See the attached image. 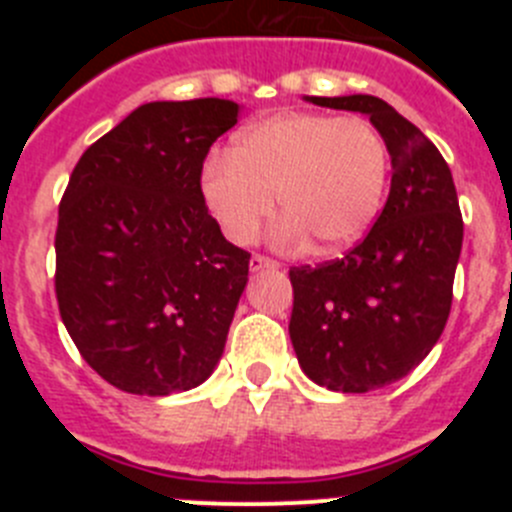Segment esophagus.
I'll return each mask as SVG.
<instances>
[{"mask_svg":"<svg viewBox=\"0 0 512 512\" xmlns=\"http://www.w3.org/2000/svg\"><path fill=\"white\" fill-rule=\"evenodd\" d=\"M277 261L266 259V256H261V253H253L251 256V271H261V269H277Z\"/></svg>","mask_w":512,"mask_h":512,"instance_id":"obj_1","label":"esophagus"}]
</instances>
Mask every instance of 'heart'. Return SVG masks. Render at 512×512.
I'll list each match as a JSON object with an SVG mask.
<instances>
[{"instance_id":"1","label":"heart","mask_w":512,"mask_h":512,"mask_svg":"<svg viewBox=\"0 0 512 512\" xmlns=\"http://www.w3.org/2000/svg\"><path fill=\"white\" fill-rule=\"evenodd\" d=\"M387 182L390 151L372 122L289 112L243 130L230 156L207 161L202 200L238 246L253 243L279 202V246L312 238L320 253H338L369 233Z\"/></svg>"}]
</instances>
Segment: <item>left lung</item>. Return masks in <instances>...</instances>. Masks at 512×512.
<instances>
[{"label": "left lung", "mask_w": 512, "mask_h": 512, "mask_svg": "<svg viewBox=\"0 0 512 512\" xmlns=\"http://www.w3.org/2000/svg\"><path fill=\"white\" fill-rule=\"evenodd\" d=\"M369 117L392 158L382 215L343 259L289 269V338L302 372L333 392H372L410 374L441 338L459 264V197L438 148L372 94L307 97Z\"/></svg>", "instance_id": "obj_1"}]
</instances>
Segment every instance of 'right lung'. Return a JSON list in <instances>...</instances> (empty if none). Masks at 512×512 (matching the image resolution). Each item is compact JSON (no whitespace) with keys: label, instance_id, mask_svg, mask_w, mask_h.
<instances>
[{"label":"right lung","instance_id":"add662e5","mask_svg":"<svg viewBox=\"0 0 512 512\" xmlns=\"http://www.w3.org/2000/svg\"><path fill=\"white\" fill-rule=\"evenodd\" d=\"M230 99L148 102L79 158L58 207L56 297L79 354L130 395L205 382L223 356L251 253L202 200Z\"/></svg>","mask_w":512,"mask_h":512}]
</instances>
